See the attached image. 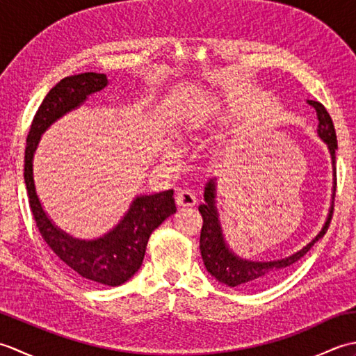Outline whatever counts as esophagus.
Masks as SVG:
<instances>
[{
    "mask_svg": "<svg viewBox=\"0 0 356 356\" xmlns=\"http://www.w3.org/2000/svg\"><path fill=\"white\" fill-rule=\"evenodd\" d=\"M195 195L193 191H188V190H184V191H179L177 195H176V203L179 207L182 208H190V207H194L195 205Z\"/></svg>",
    "mask_w": 356,
    "mask_h": 356,
    "instance_id": "esophagus-1",
    "label": "esophagus"
}]
</instances>
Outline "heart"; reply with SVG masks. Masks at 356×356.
<instances>
[{
    "instance_id": "1",
    "label": "heart",
    "mask_w": 356,
    "mask_h": 356,
    "mask_svg": "<svg viewBox=\"0 0 356 356\" xmlns=\"http://www.w3.org/2000/svg\"><path fill=\"white\" fill-rule=\"evenodd\" d=\"M211 115L208 111H203L202 115H197L195 116L191 122H190V127L193 128V130H202V128H205L209 122H211Z\"/></svg>"
}]
</instances>
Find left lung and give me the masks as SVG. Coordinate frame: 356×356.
I'll use <instances>...</instances> for the list:
<instances>
[{
  "instance_id": "8db88e82",
  "label": "left lung",
  "mask_w": 356,
  "mask_h": 356,
  "mask_svg": "<svg viewBox=\"0 0 356 356\" xmlns=\"http://www.w3.org/2000/svg\"><path fill=\"white\" fill-rule=\"evenodd\" d=\"M311 107L315 108L316 118H318V136L326 142L329 148V153L332 157V168H334V197L337 191V163H335V149L338 148L337 143V133L334 122H332V118L324 108V105L316 102V101H307ZM205 203L199 207L200 214L203 217V226L200 232V252L203 263H205V268L218 282L231 286V287H238V289H248V291H255L261 289L264 286H269L272 282L283 275L287 269L292 268L295 263L301 260V257H305L307 251H311V248L318 241L324 234H326L332 214H334V202H332V207L329 209L327 220L324 223L323 229L318 232L312 241L297 251L295 254L284 257V259L280 260H272V261H252L246 259H240L236 254H234L231 249L226 245L223 238L222 226L218 222V213L216 208V184L214 180H209L205 186Z\"/></svg>"
}]
</instances>
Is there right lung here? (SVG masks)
I'll use <instances>...</instances> for the list:
<instances>
[{
	"mask_svg": "<svg viewBox=\"0 0 356 356\" xmlns=\"http://www.w3.org/2000/svg\"><path fill=\"white\" fill-rule=\"evenodd\" d=\"M108 79L104 73H81L64 78L53 87L38 108L27 134L24 156V182L38 229L45 243L79 277L92 283L119 286L130 280L142 266L151 232L176 213L172 190L136 197L122 220L96 240H79L61 231L44 213L33 182V154L41 134L87 99L101 92Z\"/></svg>",
	"mask_w": 356,
	"mask_h": 356,
	"instance_id": "right-lung-1",
	"label": "right lung"
}]
</instances>
